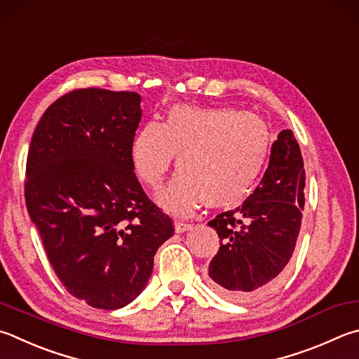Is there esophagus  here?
<instances>
[{"instance_id": "1", "label": "esophagus", "mask_w": 359, "mask_h": 359, "mask_svg": "<svg viewBox=\"0 0 359 359\" xmlns=\"http://www.w3.org/2000/svg\"><path fill=\"white\" fill-rule=\"evenodd\" d=\"M174 226H175V232H179V233L190 231L191 227H193V224H191V223H187V221H180V219L175 221Z\"/></svg>"}]
</instances>
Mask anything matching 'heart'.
<instances>
[{
    "mask_svg": "<svg viewBox=\"0 0 359 359\" xmlns=\"http://www.w3.org/2000/svg\"><path fill=\"white\" fill-rule=\"evenodd\" d=\"M270 154L260 117L229 107L175 105L163 123L147 122L132 142L138 179L158 188L177 155L179 174L158 194L166 210L190 215L199 205L232 207L256 185Z\"/></svg>",
    "mask_w": 359,
    "mask_h": 359,
    "instance_id": "obj_1",
    "label": "heart"
}]
</instances>
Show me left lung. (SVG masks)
I'll list each match as a JSON object with an SVG mask.
<instances>
[{"mask_svg":"<svg viewBox=\"0 0 359 359\" xmlns=\"http://www.w3.org/2000/svg\"><path fill=\"white\" fill-rule=\"evenodd\" d=\"M304 180L298 142L292 130H283L254 193L236 210L208 221L221 240L207 273L213 290L233 302H252L276 287L302 227Z\"/></svg>","mask_w":359,"mask_h":359,"instance_id":"obj_1","label":"left lung"}]
</instances>
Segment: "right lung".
<instances>
[{
    "label": "right lung",
    "instance_id": "1",
    "mask_svg": "<svg viewBox=\"0 0 359 359\" xmlns=\"http://www.w3.org/2000/svg\"><path fill=\"white\" fill-rule=\"evenodd\" d=\"M141 95L88 88L51 103L32 135L25 199L56 276L78 299L119 309L140 295L174 233L133 172Z\"/></svg>",
    "mask_w": 359,
    "mask_h": 359
}]
</instances>
